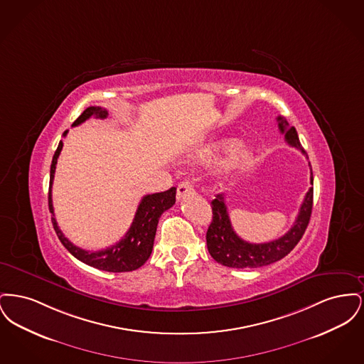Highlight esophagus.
<instances>
[{
	"label": "esophagus",
	"mask_w": 364,
	"mask_h": 364,
	"mask_svg": "<svg viewBox=\"0 0 364 364\" xmlns=\"http://www.w3.org/2000/svg\"><path fill=\"white\" fill-rule=\"evenodd\" d=\"M192 192H193V186H192V183L188 181V180L181 181V183L178 184V187H177V199H181V198H184L186 195L192 193Z\"/></svg>",
	"instance_id": "esophagus-1"
}]
</instances>
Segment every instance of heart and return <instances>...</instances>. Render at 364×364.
Returning a JSON list of instances; mask_svg holds the SVG:
<instances>
[{
  "instance_id": "1",
  "label": "heart",
  "mask_w": 364,
  "mask_h": 364,
  "mask_svg": "<svg viewBox=\"0 0 364 364\" xmlns=\"http://www.w3.org/2000/svg\"><path fill=\"white\" fill-rule=\"evenodd\" d=\"M226 146L225 140H220V141H213L208 144L206 147H203L200 150V153L198 154V161L202 164H208L210 161H213L214 158H217L218 154L224 150ZM251 154L250 149L245 144H233L228 151L225 156L223 158L221 164H220V172L221 173H232L236 169L242 168L244 162L248 159V156Z\"/></svg>"
}]
</instances>
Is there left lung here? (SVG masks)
Listing matches in <instances>:
<instances>
[{
  "label": "left lung",
  "mask_w": 364,
  "mask_h": 364,
  "mask_svg": "<svg viewBox=\"0 0 364 364\" xmlns=\"http://www.w3.org/2000/svg\"><path fill=\"white\" fill-rule=\"evenodd\" d=\"M278 128L285 135V140L292 147L300 150L304 156L306 151L301 147L297 132L294 127H289L288 122L281 116L277 117ZM309 158V156H307ZM311 168V164H310ZM311 184H314V177H310ZM312 196H314V187H311L306 193V198L301 203L297 218L294 226L279 239L273 242H248L242 240L233 230L228 208L225 205V198L223 193H218L214 200H211L213 208V221L208 226L206 233L208 250L213 259L224 264L226 267L233 269H255L260 266H267L277 260L287 257L296 244L303 237L307 225L310 223L312 211Z\"/></svg>",
  "instance_id": "left-lung-1"
}]
</instances>
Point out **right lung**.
<instances>
[{"instance_id":"obj_1","label":"right lung","mask_w":364,"mask_h":364,"mask_svg":"<svg viewBox=\"0 0 364 364\" xmlns=\"http://www.w3.org/2000/svg\"><path fill=\"white\" fill-rule=\"evenodd\" d=\"M107 110L100 106H90L86 110L76 119V122L72 124V127H76L82 122H86L90 117L95 119H106ZM68 134V131L64 132V136ZM63 150V141L58 143V147L53 156L52 165H50V186H49V210L52 213L53 228L63 242V245L70 251V254L76 259L86 263L88 266H92L95 269L110 272V273H122V272H132L136 270L144 262L150 258L154 237H156V225L159 221V217L164 211L169 210L176 202V188L172 187L171 190L151 193L143 196L141 202L139 203L135 218L132 221V225L128 229V232L124 235L122 240L116 242L114 245H110L101 251H87L83 248L76 247L73 242H70L64 233L60 230L57 225V221L54 218V208H53L52 186L57 158Z\"/></svg>"}]
</instances>
